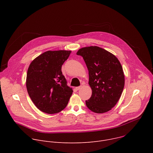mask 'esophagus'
Wrapping results in <instances>:
<instances>
[{
  "label": "esophagus",
  "instance_id": "esophagus-1",
  "mask_svg": "<svg viewBox=\"0 0 153 153\" xmlns=\"http://www.w3.org/2000/svg\"><path fill=\"white\" fill-rule=\"evenodd\" d=\"M82 85H80V86H77V87H76V90L77 91H78V90H79L80 88H82Z\"/></svg>",
  "mask_w": 153,
  "mask_h": 153
}]
</instances>
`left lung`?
Here are the masks:
<instances>
[{"instance_id":"1","label":"left lung","mask_w":153,"mask_h":153,"mask_svg":"<svg viewBox=\"0 0 153 153\" xmlns=\"http://www.w3.org/2000/svg\"><path fill=\"white\" fill-rule=\"evenodd\" d=\"M88 70V84L92 90L86 105L94 113L110 111L119 101L125 85L120 62L112 53L100 47L91 46L78 50Z\"/></svg>"}]
</instances>
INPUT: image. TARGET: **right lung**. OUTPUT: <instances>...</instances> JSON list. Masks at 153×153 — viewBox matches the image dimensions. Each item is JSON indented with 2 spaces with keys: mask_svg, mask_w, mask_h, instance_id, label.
<instances>
[{
  "mask_svg": "<svg viewBox=\"0 0 153 153\" xmlns=\"http://www.w3.org/2000/svg\"><path fill=\"white\" fill-rule=\"evenodd\" d=\"M71 53L68 50L47 51L30 65L26 79L27 91L36 106L43 113L60 112L73 94L61 70Z\"/></svg>",
  "mask_w": 153,
  "mask_h": 153,
  "instance_id": "add662e5",
  "label": "right lung"
}]
</instances>
